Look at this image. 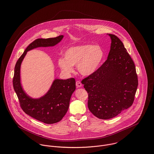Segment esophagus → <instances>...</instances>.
Returning <instances> with one entry per match:
<instances>
[{
	"label": "esophagus",
	"mask_w": 154,
	"mask_h": 154,
	"mask_svg": "<svg viewBox=\"0 0 154 154\" xmlns=\"http://www.w3.org/2000/svg\"><path fill=\"white\" fill-rule=\"evenodd\" d=\"M76 86L77 87H79V88L81 87H82V84H81V82L80 81H76Z\"/></svg>",
	"instance_id": "obj_1"
}]
</instances>
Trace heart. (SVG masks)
I'll return each mask as SVG.
<instances>
[{"label":"heart","instance_id":"1","mask_svg":"<svg viewBox=\"0 0 154 154\" xmlns=\"http://www.w3.org/2000/svg\"><path fill=\"white\" fill-rule=\"evenodd\" d=\"M64 56L65 58L58 60V65L63 72L72 73L73 66H77L81 74L88 76L98 69L103 59L104 51L98 45L82 44L69 48Z\"/></svg>","mask_w":154,"mask_h":154}]
</instances>
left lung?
I'll use <instances>...</instances> for the list:
<instances>
[{"mask_svg":"<svg viewBox=\"0 0 154 154\" xmlns=\"http://www.w3.org/2000/svg\"><path fill=\"white\" fill-rule=\"evenodd\" d=\"M111 39L106 61L81 81L88 94V107L97 118L107 120L130 107L138 85L134 63L122 42Z\"/></svg>","mask_w":154,"mask_h":154,"instance_id":"left-lung-1","label":"left lung"}]
</instances>
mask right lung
I'll return each mask as SVG.
<instances>
[{
	"instance_id": "obj_1",
	"label": "right lung",
	"mask_w": 154,
	"mask_h": 154,
	"mask_svg": "<svg viewBox=\"0 0 154 154\" xmlns=\"http://www.w3.org/2000/svg\"><path fill=\"white\" fill-rule=\"evenodd\" d=\"M63 35L55 38H38L26 48L15 66L13 86L22 110L32 118L46 124L60 122L65 116L72 93L75 90V79H56L44 97L34 100L27 96L20 83V67L26 52L36 47L53 46L59 43Z\"/></svg>"
}]
</instances>
